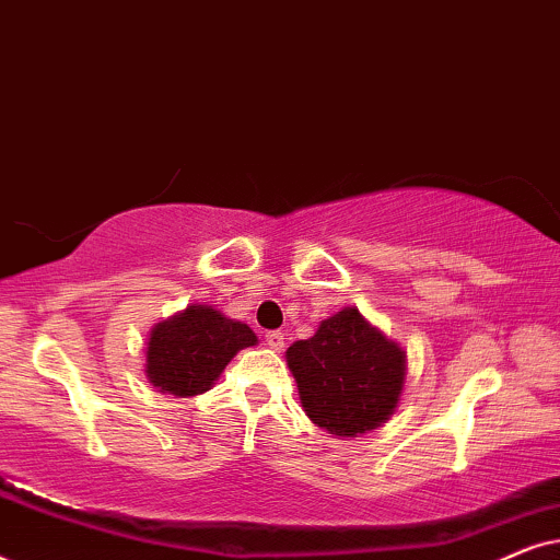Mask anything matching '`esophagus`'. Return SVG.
I'll return each mask as SVG.
<instances>
[{
  "mask_svg": "<svg viewBox=\"0 0 560 560\" xmlns=\"http://www.w3.org/2000/svg\"><path fill=\"white\" fill-rule=\"evenodd\" d=\"M265 341H267V347L275 349V351H280L282 347H285V336H282L280 331H267Z\"/></svg>",
  "mask_w": 560,
  "mask_h": 560,
  "instance_id": "1",
  "label": "esophagus"
}]
</instances>
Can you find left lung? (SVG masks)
<instances>
[{"instance_id": "8db88e82", "label": "left lung", "mask_w": 560, "mask_h": 560, "mask_svg": "<svg viewBox=\"0 0 560 560\" xmlns=\"http://www.w3.org/2000/svg\"><path fill=\"white\" fill-rule=\"evenodd\" d=\"M285 359L305 416L339 439L387 423L408 374V351L372 326L357 305L320 320L311 339L288 347Z\"/></svg>"}]
</instances>
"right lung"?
<instances>
[{"label":"right lung","instance_id":"1","mask_svg":"<svg viewBox=\"0 0 560 560\" xmlns=\"http://www.w3.org/2000/svg\"><path fill=\"white\" fill-rule=\"evenodd\" d=\"M247 324L206 303H190L150 328L144 343V374L163 395L194 397L217 385L236 351L255 347Z\"/></svg>","mask_w":560,"mask_h":560}]
</instances>
